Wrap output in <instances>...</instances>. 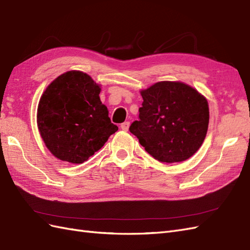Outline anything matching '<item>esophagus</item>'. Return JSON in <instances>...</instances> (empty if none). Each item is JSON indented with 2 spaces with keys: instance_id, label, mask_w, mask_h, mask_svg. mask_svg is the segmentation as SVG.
I'll return each mask as SVG.
<instances>
[{
  "instance_id": "esophagus-1",
  "label": "esophagus",
  "mask_w": 250,
  "mask_h": 250,
  "mask_svg": "<svg viewBox=\"0 0 250 250\" xmlns=\"http://www.w3.org/2000/svg\"><path fill=\"white\" fill-rule=\"evenodd\" d=\"M129 125H130V122H124L123 124H121V129L124 131H127L128 129H129Z\"/></svg>"
}]
</instances>
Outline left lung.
Instances as JSON below:
<instances>
[{"label": "left lung", "instance_id": "1", "mask_svg": "<svg viewBox=\"0 0 250 250\" xmlns=\"http://www.w3.org/2000/svg\"><path fill=\"white\" fill-rule=\"evenodd\" d=\"M139 121L129 130L154 159L178 163L192 157L205 140L209 107L193 87L178 81H162L141 90Z\"/></svg>", "mask_w": 250, "mask_h": 250}]
</instances>
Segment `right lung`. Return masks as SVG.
<instances>
[{
	"mask_svg": "<svg viewBox=\"0 0 250 250\" xmlns=\"http://www.w3.org/2000/svg\"><path fill=\"white\" fill-rule=\"evenodd\" d=\"M90 76L70 70L47 86L38 105L37 123L46 147L57 159L81 164L104 146L119 128L100 99Z\"/></svg>",
	"mask_w": 250,
	"mask_h": 250,
	"instance_id": "1",
	"label": "right lung"
}]
</instances>
